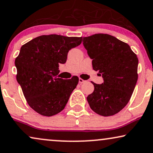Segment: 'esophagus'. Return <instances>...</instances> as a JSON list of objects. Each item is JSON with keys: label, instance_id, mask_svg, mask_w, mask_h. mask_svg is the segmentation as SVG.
Listing matches in <instances>:
<instances>
[{"label": "esophagus", "instance_id": "obj_1", "mask_svg": "<svg viewBox=\"0 0 153 153\" xmlns=\"http://www.w3.org/2000/svg\"><path fill=\"white\" fill-rule=\"evenodd\" d=\"M86 82V80H82V78H79V82H80V84H82V83H84V82Z\"/></svg>", "mask_w": 153, "mask_h": 153}]
</instances>
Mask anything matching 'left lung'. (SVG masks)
Returning a JSON list of instances; mask_svg holds the SVG:
<instances>
[{
  "instance_id": "left-lung-1",
  "label": "left lung",
  "mask_w": 153,
  "mask_h": 153,
  "mask_svg": "<svg viewBox=\"0 0 153 153\" xmlns=\"http://www.w3.org/2000/svg\"><path fill=\"white\" fill-rule=\"evenodd\" d=\"M82 42L93 69L103 79L101 85L92 82L94 90L87 97L89 106L100 115H115L126 106L135 88L137 56L129 45L108 34L85 37Z\"/></svg>"
}]
</instances>
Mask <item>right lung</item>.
I'll list each match as a JSON object with an SVG mask.
<instances>
[{
	"label": "right lung",
	"mask_w": 153,
	"mask_h": 153,
	"mask_svg": "<svg viewBox=\"0 0 153 153\" xmlns=\"http://www.w3.org/2000/svg\"><path fill=\"white\" fill-rule=\"evenodd\" d=\"M82 37L56 34L43 35L24 44L15 59L17 80L28 104L44 116L63 111L79 79L59 78V64H64L68 51L80 45Z\"/></svg>",
	"instance_id": "obj_1"
}]
</instances>
